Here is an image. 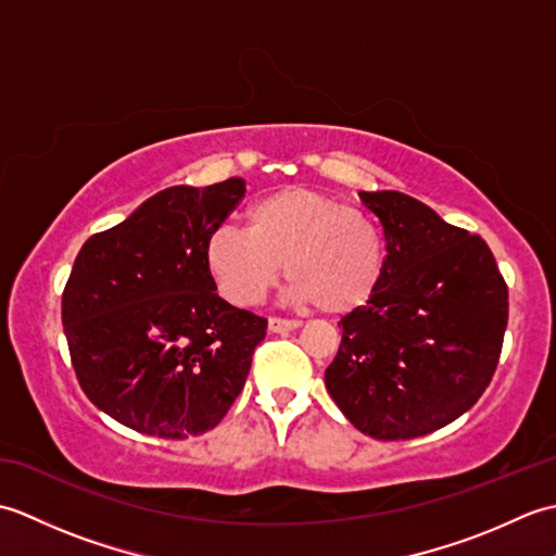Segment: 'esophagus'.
<instances>
[{"label":"esophagus","instance_id":"obj_1","mask_svg":"<svg viewBox=\"0 0 556 556\" xmlns=\"http://www.w3.org/2000/svg\"><path fill=\"white\" fill-rule=\"evenodd\" d=\"M301 323L299 320H285V317H269L267 320V329L275 334H285V332H293L299 329Z\"/></svg>","mask_w":556,"mask_h":556}]
</instances>
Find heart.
Masks as SVG:
<instances>
[{
    "label": "heart",
    "instance_id": "obj_1",
    "mask_svg": "<svg viewBox=\"0 0 556 556\" xmlns=\"http://www.w3.org/2000/svg\"><path fill=\"white\" fill-rule=\"evenodd\" d=\"M299 305L344 315L380 287L384 245L363 212L305 186H285L245 210V231L222 227L205 243V267L219 293L239 308L265 299L285 271Z\"/></svg>",
    "mask_w": 556,
    "mask_h": 556
}]
</instances>
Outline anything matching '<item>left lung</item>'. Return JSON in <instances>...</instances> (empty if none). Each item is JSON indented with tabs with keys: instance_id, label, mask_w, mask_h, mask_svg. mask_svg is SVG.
<instances>
[{
	"instance_id": "1",
	"label": "left lung",
	"mask_w": 556,
	"mask_h": 556,
	"mask_svg": "<svg viewBox=\"0 0 556 556\" xmlns=\"http://www.w3.org/2000/svg\"><path fill=\"white\" fill-rule=\"evenodd\" d=\"M384 231L380 287L341 317L327 392L363 434L413 440L476 404L497 368L509 291L480 236L399 191H361Z\"/></svg>"
}]
</instances>
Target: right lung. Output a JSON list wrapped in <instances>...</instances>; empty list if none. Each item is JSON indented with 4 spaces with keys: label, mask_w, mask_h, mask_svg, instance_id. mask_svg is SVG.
I'll use <instances>...</instances> for the list:
<instances>
[{
    "label": "right lung",
    "mask_w": 556,
    "mask_h": 556,
    "mask_svg": "<svg viewBox=\"0 0 556 556\" xmlns=\"http://www.w3.org/2000/svg\"><path fill=\"white\" fill-rule=\"evenodd\" d=\"M243 193L239 176L169 186L83 243L62 296L71 363L126 428L203 434L241 394L267 320L217 296L205 243Z\"/></svg>",
    "instance_id": "right-lung-1"
}]
</instances>
